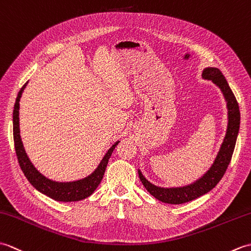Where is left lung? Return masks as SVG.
Returning <instances> with one entry per match:
<instances>
[{"label":"left lung","mask_w":251,"mask_h":251,"mask_svg":"<svg viewBox=\"0 0 251 251\" xmlns=\"http://www.w3.org/2000/svg\"><path fill=\"white\" fill-rule=\"evenodd\" d=\"M203 77L206 79L213 80V82L221 89L226 99L227 108H229V125H227L226 135L213 166L201 179L194 182L193 185L175 189L159 188L151 185L138 171V175H140V179L144 187L151 196L163 203L183 204L193 201L203 194L209 192L224 177L227 166L231 162L233 151H234L239 124H241V113H239L236 98L220 70L215 68L206 69L203 72Z\"/></svg>","instance_id":"obj_1"}]
</instances>
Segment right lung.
Listing matches in <instances>:
<instances>
[{
    "instance_id": "1",
    "label": "right lung",
    "mask_w": 251,
    "mask_h": 251,
    "mask_svg": "<svg viewBox=\"0 0 251 251\" xmlns=\"http://www.w3.org/2000/svg\"><path fill=\"white\" fill-rule=\"evenodd\" d=\"M26 85V83H25ZM24 85L20 89V91L17 96L14 113H13V124H14V144H15V150L17 158H18V162L20 168L24 172L25 176L27 178V180L31 182V185L37 189L38 191L45 194V196L51 198L55 201L59 202H76L80 201L91 196L93 191L96 190L98 186L101 182L104 172L106 170V166L108 163V160L110 158L111 153H113L114 149L116 148L118 143L113 145L107 153L105 154V157L101 161V163L98 166V169L94 171L93 174L88 176L85 179H81L78 181L73 182H57L48 179V178L44 177L40 172H38L31 161L27 158V155L25 151L24 145L21 142L20 137V130H19V101L21 98L22 91L25 87Z\"/></svg>"
}]
</instances>
